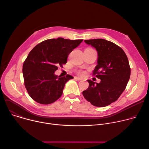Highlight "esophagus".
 Listing matches in <instances>:
<instances>
[{"label": "esophagus", "instance_id": "obj_1", "mask_svg": "<svg viewBox=\"0 0 149 149\" xmlns=\"http://www.w3.org/2000/svg\"><path fill=\"white\" fill-rule=\"evenodd\" d=\"M75 79H78V81H81V80H82V78H81V77H75Z\"/></svg>", "mask_w": 149, "mask_h": 149}]
</instances>
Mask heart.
<instances>
[{
    "instance_id": "b5f03b06",
    "label": "heart",
    "mask_w": 149,
    "mask_h": 149,
    "mask_svg": "<svg viewBox=\"0 0 149 149\" xmlns=\"http://www.w3.org/2000/svg\"><path fill=\"white\" fill-rule=\"evenodd\" d=\"M81 74H83V73H82V72H81Z\"/></svg>"
}]
</instances>
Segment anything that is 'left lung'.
I'll return each instance as SVG.
<instances>
[{"instance_id": "8db88e82", "label": "left lung", "mask_w": 149, "mask_h": 149, "mask_svg": "<svg viewBox=\"0 0 149 149\" xmlns=\"http://www.w3.org/2000/svg\"><path fill=\"white\" fill-rule=\"evenodd\" d=\"M98 52V64L93 75L101 79L100 83L91 80L82 94L96 107H104L118 100L125 89L130 77V67L124 51L113 42L104 39L85 40Z\"/></svg>"}]
</instances>
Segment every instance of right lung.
Wrapping results in <instances>:
<instances>
[{
	"label": "right lung",
	"instance_id": "1",
	"mask_svg": "<svg viewBox=\"0 0 149 149\" xmlns=\"http://www.w3.org/2000/svg\"><path fill=\"white\" fill-rule=\"evenodd\" d=\"M58 38L40 42L29 52L23 64L24 84L29 96L41 104H49L62 94L66 82L73 78L54 72L67 63L68 55L82 42Z\"/></svg>",
	"mask_w": 149,
	"mask_h": 149
}]
</instances>
